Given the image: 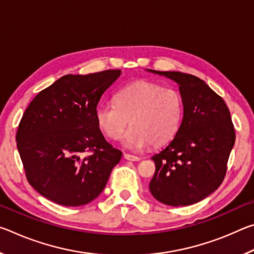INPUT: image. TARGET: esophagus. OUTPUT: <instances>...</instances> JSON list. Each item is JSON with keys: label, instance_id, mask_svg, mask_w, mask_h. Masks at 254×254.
Returning a JSON list of instances; mask_svg holds the SVG:
<instances>
[{"label": "esophagus", "instance_id": "esophagus-1", "mask_svg": "<svg viewBox=\"0 0 254 254\" xmlns=\"http://www.w3.org/2000/svg\"><path fill=\"white\" fill-rule=\"evenodd\" d=\"M124 158H126L128 161H139L140 160L139 157L133 156V154H130V153H124Z\"/></svg>", "mask_w": 254, "mask_h": 254}]
</instances>
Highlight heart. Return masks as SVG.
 <instances>
[{"mask_svg":"<svg viewBox=\"0 0 254 254\" xmlns=\"http://www.w3.org/2000/svg\"><path fill=\"white\" fill-rule=\"evenodd\" d=\"M96 121L111 139H118L130 126L123 143L141 149L151 143L160 147L173 140L184 117V97L178 89L152 81H135L115 94V103L106 102L96 109Z\"/></svg>","mask_w":254,"mask_h":254,"instance_id":"b5f03b06","label":"heart"}]
</instances>
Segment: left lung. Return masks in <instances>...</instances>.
<instances>
[{
	"label": "left lung",
	"instance_id": "8db88e82",
	"mask_svg": "<svg viewBox=\"0 0 254 254\" xmlns=\"http://www.w3.org/2000/svg\"><path fill=\"white\" fill-rule=\"evenodd\" d=\"M179 85L184 117L171 142L151 158L156 171L149 188L169 206L203 200L220 187L235 142V131L225 102L198 77L180 71H158Z\"/></svg>",
	"mask_w": 254,
	"mask_h": 254
}]
</instances>
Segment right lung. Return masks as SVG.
Wrapping results in <instances>:
<instances>
[{
	"label": "right lung",
	"mask_w": 254,
	"mask_h": 254,
	"mask_svg": "<svg viewBox=\"0 0 254 254\" xmlns=\"http://www.w3.org/2000/svg\"><path fill=\"white\" fill-rule=\"evenodd\" d=\"M121 70L66 75L33 98L16 145L30 185L56 204L81 206L105 188L122 152L107 142L96 107Z\"/></svg>",
	"instance_id": "1"
}]
</instances>
